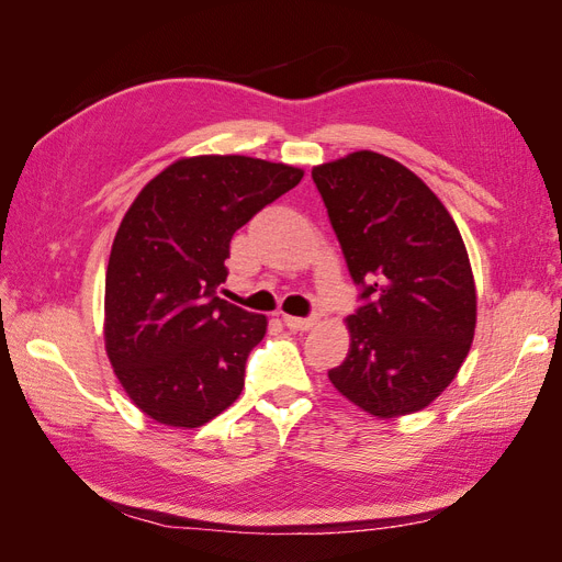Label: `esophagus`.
<instances>
[{"label": "esophagus", "instance_id": "obj_1", "mask_svg": "<svg viewBox=\"0 0 562 562\" xmlns=\"http://www.w3.org/2000/svg\"><path fill=\"white\" fill-rule=\"evenodd\" d=\"M283 323L291 330H310L314 326V318H297V316H283Z\"/></svg>", "mask_w": 562, "mask_h": 562}]
</instances>
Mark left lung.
<instances>
[{"instance_id": "1", "label": "left lung", "mask_w": 562, "mask_h": 562, "mask_svg": "<svg viewBox=\"0 0 562 562\" xmlns=\"http://www.w3.org/2000/svg\"><path fill=\"white\" fill-rule=\"evenodd\" d=\"M361 307L347 316V359L328 370L361 411L389 419L427 407L473 342L469 252L440 199L411 168L361 149L314 166Z\"/></svg>"}]
</instances>
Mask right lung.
I'll list each match as a JSON object with an SVG mask.
<instances>
[{
  "instance_id": "add662e5",
  "label": "right lung",
  "mask_w": 562,
  "mask_h": 562,
  "mask_svg": "<svg viewBox=\"0 0 562 562\" xmlns=\"http://www.w3.org/2000/svg\"><path fill=\"white\" fill-rule=\"evenodd\" d=\"M302 176L241 155L187 157L131 203L105 274V349L147 417L196 429L239 398L267 316L217 297L229 241Z\"/></svg>"
}]
</instances>
